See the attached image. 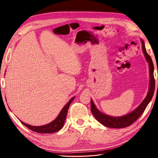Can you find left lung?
Wrapping results in <instances>:
<instances>
[{
    "instance_id": "1",
    "label": "left lung",
    "mask_w": 158,
    "mask_h": 158,
    "mask_svg": "<svg viewBox=\"0 0 158 158\" xmlns=\"http://www.w3.org/2000/svg\"><path fill=\"white\" fill-rule=\"evenodd\" d=\"M142 49L145 57L148 61L150 67V87L148 94L145 99L143 100L141 105L131 113L125 115L122 117H111L99 112V110L96 108L94 102L91 100V111L94 117L96 118L101 124L106 127L114 128H121L127 127L131 125L137 119H138L141 114L145 111L147 105L151 101L155 90V79L154 77V64L151 57L147 52L145 43L142 40Z\"/></svg>"
}]
</instances>
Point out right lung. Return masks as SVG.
I'll return each instance as SVG.
<instances>
[{
    "mask_svg": "<svg viewBox=\"0 0 158 158\" xmlns=\"http://www.w3.org/2000/svg\"><path fill=\"white\" fill-rule=\"evenodd\" d=\"M74 99V98H72L69 101H68V103L64 106V108L62 109V110L60 111V114L57 117V118L55 119L52 123H49V124H47L46 125L43 126H39V127H35V126H31L26 124L25 123L20 121L21 122L23 125L26 126L27 128L31 130L32 131H34L37 133H42V134H50L59 131V130L62 128L64 126V121L66 118V115L68 112V108L70 106V105L71 102Z\"/></svg>",
    "mask_w": 158,
    "mask_h": 158,
    "instance_id": "add662e5",
    "label": "right lung"
}]
</instances>
